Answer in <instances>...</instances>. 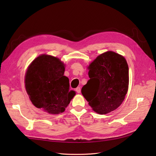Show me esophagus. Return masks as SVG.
I'll list each match as a JSON object with an SVG mask.
<instances>
[{
    "mask_svg": "<svg viewBox=\"0 0 156 156\" xmlns=\"http://www.w3.org/2000/svg\"><path fill=\"white\" fill-rule=\"evenodd\" d=\"M76 92L77 93H78V94L80 93V92H81V88H80V87H77V88H76Z\"/></svg>",
    "mask_w": 156,
    "mask_h": 156,
    "instance_id": "obj_1",
    "label": "esophagus"
}]
</instances>
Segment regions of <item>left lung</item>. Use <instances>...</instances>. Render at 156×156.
<instances>
[{
	"mask_svg": "<svg viewBox=\"0 0 156 156\" xmlns=\"http://www.w3.org/2000/svg\"><path fill=\"white\" fill-rule=\"evenodd\" d=\"M90 80L81 94L92 109L105 114L123 102L129 84V69L125 57L112 51L104 52L89 65Z\"/></svg>",
	"mask_w": 156,
	"mask_h": 156,
	"instance_id": "8db88e82",
	"label": "left lung"
}]
</instances>
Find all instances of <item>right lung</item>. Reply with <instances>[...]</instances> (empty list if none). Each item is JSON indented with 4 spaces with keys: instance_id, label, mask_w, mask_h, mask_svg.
<instances>
[{
    "instance_id": "add662e5",
    "label": "right lung",
    "mask_w": 156,
    "mask_h": 156,
    "mask_svg": "<svg viewBox=\"0 0 156 156\" xmlns=\"http://www.w3.org/2000/svg\"><path fill=\"white\" fill-rule=\"evenodd\" d=\"M64 64L55 57L43 54L32 61L26 72L25 88L32 104L47 113L65 111L75 95L64 76Z\"/></svg>"
}]
</instances>
